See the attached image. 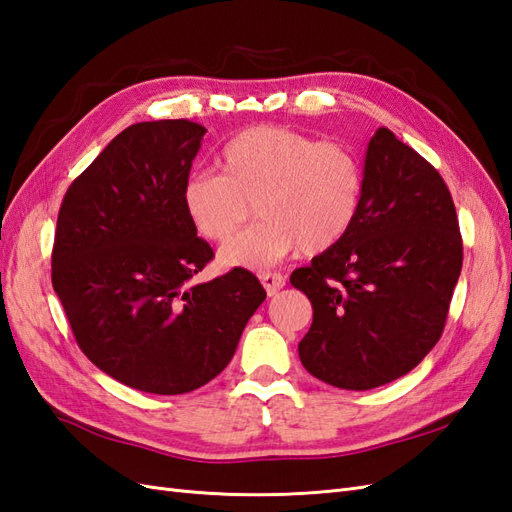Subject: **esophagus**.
<instances>
[{"label": "esophagus", "instance_id": "esophagus-1", "mask_svg": "<svg viewBox=\"0 0 512 512\" xmlns=\"http://www.w3.org/2000/svg\"><path fill=\"white\" fill-rule=\"evenodd\" d=\"M260 282H263V286H265V291H267V295L271 297V295H276L282 286H284V276L282 273H271V271H265V273H260Z\"/></svg>", "mask_w": 512, "mask_h": 512}]
</instances>
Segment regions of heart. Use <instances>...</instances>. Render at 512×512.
<instances>
[{
    "mask_svg": "<svg viewBox=\"0 0 512 512\" xmlns=\"http://www.w3.org/2000/svg\"><path fill=\"white\" fill-rule=\"evenodd\" d=\"M221 171H197L180 199L191 226L226 241L258 202L260 221L219 249L228 269H265L295 249L319 254L345 239L365 191L358 156L341 143L282 126H254L221 149Z\"/></svg>",
    "mask_w": 512,
    "mask_h": 512,
    "instance_id": "heart-1",
    "label": "heart"
}]
</instances>
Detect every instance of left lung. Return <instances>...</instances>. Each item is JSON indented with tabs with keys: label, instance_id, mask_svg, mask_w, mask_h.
Wrapping results in <instances>:
<instances>
[{
	"label": "left lung",
	"instance_id": "1",
	"mask_svg": "<svg viewBox=\"0 0 512 512\" xmlns=\"http://www.w3.org/2000/svg\"><path fill=\"white\" fill-rule=\"evenodd\" d=\"M363 173L352 230L291 273L313 304L299 360L347 391L393 382L428 356L463 267L452 195L426 158L378 128Z\"/></svg>",
	"mask_w": 512,
	"mask_h": 512
}]
</instances>
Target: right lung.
Wrapping results in <instances>:
<instances>
[{
	"instance_id": "obj_1",
	"label": "right lung",
	"mask_w": 512,
	"mask_h": 512,
	"mask_svg": "<svg viewBox=\"0 0 512 512\" xmlns=\"http://www.w3.org/2000/svg\"><path fill=\"white\" fill-rule=\"evenodd\" d=\"M206 128L189 119L134 123L62 199L52 284L95 367L145 393L180 395L228 367L265 302L254 273L191 284L213 260L180 191Z\"/></svg>"
}]
</instances>
